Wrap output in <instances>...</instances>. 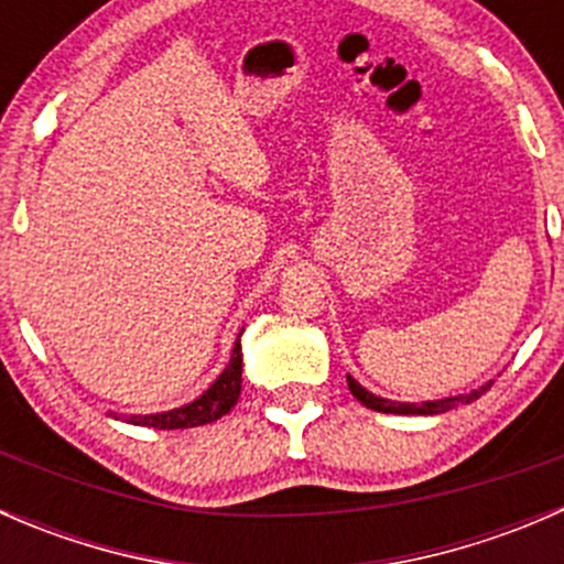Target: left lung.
<instances>
[{
	"label": "left lung",
	"mask_w": 564,
	"mask_h": 564,
	"mask_svg": "<svg viewBox=\"0 0 564 564\" xmlns=\"http://www.w3.org/2000/svg\"><path fill=\"white\" fill-rule=\"evenodd\" d=\"M346 382H349L351 395H355L362 406L373 409V412H384V414H442V412H447V409L458 406V403L477 401L482 392L491 388V382H488V384H482V388L466 392V395H453V398H442V401H425V403H398V401H388V398L373 395V392H368L351 377H346Z\"/></svg>",
	"instance_id": "left-lung-1"
}]
</instances>
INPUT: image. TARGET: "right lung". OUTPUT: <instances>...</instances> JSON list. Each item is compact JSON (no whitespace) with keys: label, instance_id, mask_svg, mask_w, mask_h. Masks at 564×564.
Segmentation results:
<instances>
[{"label":"right lung","instance_id":"1","mask_svg":"<svg viewBox=\"0 0 564 564\" xmlns=\"http://www.w3.org/2000/svg\"><path fill=\"white\" fill-rule=\"evenodd\" d=\"M240 388H242V346H240V338H237L235 349H231L229 366L224 368V373H220V377L209 384V390L204 392V395H198L196 401L185 403V406L180 409H172V412L130 414V417H122V420H128V423L133 425L158 429V431L196 429V425L215 423L218 417L229 414L231 406L237 403V398H240ZM113 417H117V414H113Z\"/></svg>","mask_w":564,"mask_h":564}]
</instances>
